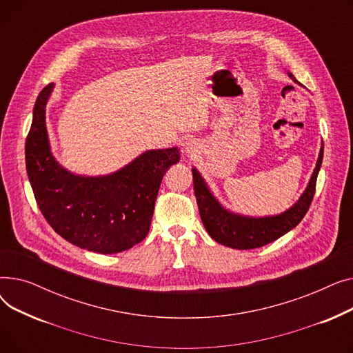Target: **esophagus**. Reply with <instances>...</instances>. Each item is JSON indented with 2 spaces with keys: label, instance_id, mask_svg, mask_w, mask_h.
<instances>
[{
  "label": "esophagus",
  "instance_id": "34e87169",
  "mask_svg": "<svg viewBox=\"0 0 353 353\" xmlns=\"http://www.w3.org/2000/svg\"><path fill=\"white\" fill-rule=\"evenodd\" d=\"M199 150V144L192 139H184L180 141V152L181 154H193Z\"/></svg>",
  "mask_w": 353,
  "mask_h": 353
}]
</instances>
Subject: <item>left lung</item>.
Masks as SVG:
<instances>
[{"label": "left lung", "instance_id": "1", "mask_svg": "<svg viewBox=\"0 0 353 353\" xmlns=\"http://www.w3.org/2000/svg\"><path fill=\"white\" fill-rule=\"evenodd\" d=\"M288 76L294 83L302 85L293 77L292 72H288ZM322 160L323 141L321 145L316 165H314L307 186L301 194V197L296 200L294 205H292L288 210L279 214L259 217L240 214L226 209L212 193L209 184L203 179L200 172L196 167H193L192 173L194 194L203 226H205L210 237L214 239L217 243L237 250L262 248L273 242V240L279 239L281 236L286 234L288 232L298 226L303 216L306 214L314 194V188H316V179L321 170Z\"/></svg>", "mask_w": 353, "mask_h": 353}]
</instances>
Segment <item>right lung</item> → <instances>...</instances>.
<instances>
[{
    "instance_id": "add662e5",
    "label": "right lung",
    "mask_w": 353,
    "mask_h": 353,
    "mask_svg": "<svg viewBox=\"0 0 353 353\" xmlns=\"http://www.w3.org/2000/svg\"><path fill=\"white\" fill-rule=\"evenodd\" d=\"M54 87L46 85L37 97L26 141L37 205L55 233L74 246L101 254L132 249L150 229L163 176L179 163V148L145 150L108 174L72 173L51 152L46 111Z\"/></svg>"
}]
</instances>
